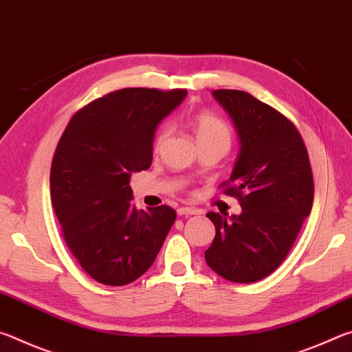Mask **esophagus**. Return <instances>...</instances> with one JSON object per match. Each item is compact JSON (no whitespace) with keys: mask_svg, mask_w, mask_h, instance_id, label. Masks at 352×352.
<instances>
[{"mask_svg":"<svg viewBox=\"0 0 352 352\" xmlns=\"http://www.w3.org/2000/svg\"><path fill=\"white\" fill-rule=\"evenodd\" d=\"M178 216H194V214H199L197 210H194V208H178L177 210Z\"/></svg>","mask_w":352,"mask_h":352,"instance_id":"esophagus-1","label":"esophagus"}]
</instances>
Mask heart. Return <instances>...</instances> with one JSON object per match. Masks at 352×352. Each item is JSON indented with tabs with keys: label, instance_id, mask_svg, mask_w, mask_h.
Returning <instances> with one entry per match:
<instances>
[{
	"label": "heart",
	"instance_id": "obj_1",
	"mask_svg": "<svg viewBox=\"0 0 352 352\" xmlns=\"http://www.w3.org/2000/svg\"><path fill=\"white\" fill-rule=\"evenodd\" d=\"M189 126L192 129L199 146L219 144L228 148L231 144V132L226 124L219 116L210 111H197L189 119ZM168 136V130L160 129L155 135V148L163 144Z\"/></svg>",
	"mask_w": 352,
	"mask_h": 352
}]
</instances>
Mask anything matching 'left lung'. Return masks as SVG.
I'll return each instance as SVG.
<instances>
[{
	"label": "left lung",
	"mask_w": 352,
	"mask_h": 352,
	"mask_svg": "<svg viewBox=\"0 0 352 352\" xmlns=\"http://www.w3.org/2000/svg\"><path fill=\"white\" fill-rule=\"evenodd\" d=\"M239 136L223 192L239 199L241 214L208 212L216 236L206 264L233 283H256L275 272L290 252L314 201L307 148L281 113L239 90H214Z\"/></svg>",
	"instance_id": "left-lung-1"
}]
</instances>
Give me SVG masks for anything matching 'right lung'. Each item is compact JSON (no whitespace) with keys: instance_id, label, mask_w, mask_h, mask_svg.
<instances>
[{"instance_id":"1","label":"right lung","mask_w":352,"mask_h":352,"mask_svg":"<svg viewBox=\"0 0 352 352\" xmlns=\"http://www.w3.org/2000/svg\"><path fill=\"white\" fill-rule=\"evenodd\" d=\"M186 90L122 88L71 118L51 166V200L80 267L107 285L151 269L175 222L170 206L138 211L130 177L152 164L155 132Z\"/></svg>"}]
</instances>
